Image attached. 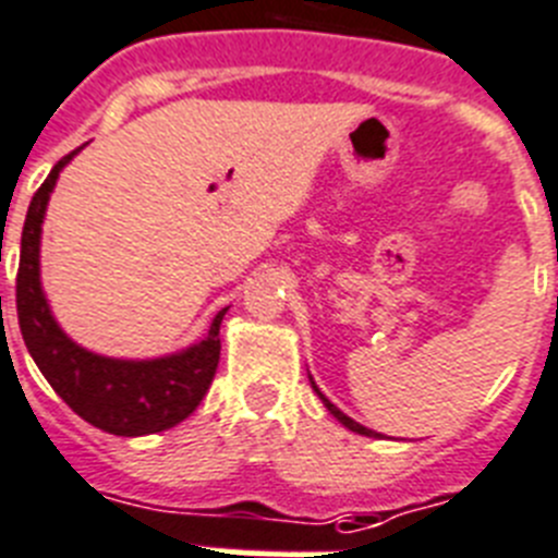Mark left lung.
<instances>
[{"instance_id": "1", "label": "left lung", "mask_w": 558, "mask_h": 558, "mask_svg": "<svg viewBox=\"0 0 558 558\" xmlns=\"http://www.w3.org/2000/svg\"><path fill=\"white\" fill-rule=\"evenodd\" d=\"M311 384H313V392H316V395H318V398H322V403H325V407H327V412H330V415H332V417H336V421H338V423H341V426H347V428H350V432H355V435H364V437H380V435H378V432H373V428H366V426H361V423H355V421H352V417H347V415H344V412H341V409H338V407H336V403H330V401H327L325 395H322V389H318V387H316V380H313V378H311Z\"/></svg>"}]
</instances>
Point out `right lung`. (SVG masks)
Here are the masks:
<instances>
[{"instance_id": "right-lung-1", "label": "right lung", "mask_w": 558, "mask_h": 558, "mask_svg": "<svg viewBox=\"0 0 558 558\" xmlns=\"http://www.w3.org/2000/svg\"><path fill=\"white\" fill-rule=\"evenodd\" d=\"M78 149L52 166L41 189L33 194L22 228V256L16 276V311L22 338L36 366L56 395L75 415L118 437L166 432L192 415L211 387L220 364V325L228 307L214 316L197 344L146 361L109 359L84 350L52 318L41 290V222L47 203L64 169Z\"/></svg>"}]
</instances>
